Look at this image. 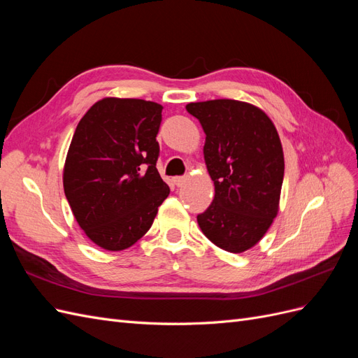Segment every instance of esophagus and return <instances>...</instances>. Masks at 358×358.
<instances>
[{
  "label": "esophagus",
  "mask_w": 358,
  "mask_h": 358,
  "mask_svg": "<svg viewBox=\"0 0 358 358\" xmlns=\"http://www.w3.org/2000/svg\"><path fill=\"white\" fill-rule=\"evenodd\" d=\"M173 182H175L176 187H182L183 183L187 182V176H176V178H173Z\"/></svg>",
  "instance_id": "obj_1"
}]
</instances>
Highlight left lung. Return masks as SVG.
Listing matches in <instances>:
<instances>
[{"instance_id": "1", "label": "left lung", "mask_w": 358, "mask_h": 358, "mask_svg": "<svg viewBox=\"0 0 358 358\" xmlns=\"http://www.w3.org/2000/svg\"><path fill=\"white\" fill-rule=\"evenodd\" d=\"M206 134L204 161L215 185L212 204L197 215L208 239L241 254L266 234L278 213L284 152L273 122L237 100L187 104Z\"/></svg>"}]
</instances>
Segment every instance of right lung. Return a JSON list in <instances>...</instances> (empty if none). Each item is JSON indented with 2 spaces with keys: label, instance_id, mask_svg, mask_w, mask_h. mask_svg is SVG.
I'll return each mask as SVG.
<instances>
[{
  "label": "right lung",
  "instance_id": "add662e5",
  "mask_svg": "<svg viewBox=\"0 0 358 358\" xmlns=\"http://www.w3.org/2000/svg\"><path fill=\"white\" fill-rule=\"evenodd\" d=\"M162 106L103 99L76 128L64 192L85 234L107 251L134 245L170 194L157 170Z\"/></svg>",
  "mask_w": 358,
  "mask_h": 358
}]
</instances>
